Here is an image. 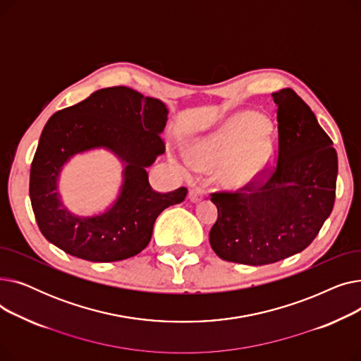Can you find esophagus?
I'll return each mask as SVG.
<instances>
[{
	"label": "esophagus",
	"mask_w": 361,
	"mask_h": 361,
	"mask_svg": "<svg viewBox=\"0 0 361 361\" xmlns=\"http://www.w3.org/2000/svg\"><path fill=\"white\" fill-rule=\"evenodd\" d=\"M204 197V190L200 187H193L190 188V192H188V199H190L193 203L200 202Z\"/></svg>",
	"instance_id": "esophagus-1"
}]
</instances>
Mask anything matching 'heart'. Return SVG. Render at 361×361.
<instances>
[{"instance_id":"1","label":"heart","mask_w":361,"mask_h":361,"mask_svg":"<svg viewBox=\"0 0 361 361\" xmlns=\"http://www.w3.org/2000/svg\"><path fill=\"white\" fill-rule=\"evenodd\" d=\"M272 161L274 147L268 133L255 135L252 120L245 114L226 123L196 152V162L204 168L222 164L219 178L228 187L252 183L272 165Z\"/></svg>"}]
</instances>
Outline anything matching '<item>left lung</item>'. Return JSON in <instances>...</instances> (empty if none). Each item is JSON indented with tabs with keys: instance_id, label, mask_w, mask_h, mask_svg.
<instances>
[{
	"instance_id": "1",
	"label": "left lung",
	"mask_w": 361,
	"mask_h": 361,
	"mask_svg": "<svg viewBox=\"0 0 361 361\" xmlns=\"http://www.w3.org/2000/svg\"><path fill=\"white\" fill-rule=\"evenodd\" d=\"M278 161L269 177L241 192H218V219L209 233L226 262L262 267L305 250L332 212L338 158L310 106L293 89L272 93Z\"/></svg>"
}]
</instances>
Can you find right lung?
Instances as JSON below:
<instances>
[{"mask_svg":"<svg viewBox=\"0 0 361 361\" xmlns=\"http://www.w3.org/2000/svg\"><path fill=\"white\" fill-rule=\"evenodd\" d=\"M166 120L162 101L126 86L97 90L55 112L42 130L30 166L29 195L44 237L89 262H117L140 253L158 215L187 196L185 187L159 193L149 184L146 168L165 152L161 133ZM98 147L111 149L125 165L121 195L104 214L74 216L61 202L59 173L74 154Z\"/></svg>","mask_w":361,"mask_h":361,"instance_id":"add662e5","label":"right lung"}]
</instances>
